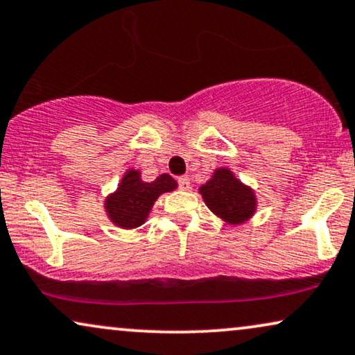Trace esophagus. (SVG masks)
<instances>
[{
	"mask_svg": "<svg viewBox=\"0 0 355 355\" xmlns=\"http://www.w3.org/2000/svg\"><path fill=\"white\" fill-rule=\"evenodd\" d=\"M178 184H179V187L182 189V191H189V189H191V179H189L187 176L178 178Z\"/></svg>",
	"mask_w": 355,
	"mask_h": 355,
	"instance_id": "esophagus-1",
	"label": "esophagus"
}]
</instances>
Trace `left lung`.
Returning a JSON list of instances; mask_svg holds the SVG:
<instances>
[{
    "mask_svg": "<svg viewBox=\"0 0 355 355\" xmlns=\"http://www.w3.org/2000/svg\"><path fill=\"white\" fill-rule=\"evenodd\" d=\"M199 192L207 207L230 225H241L256 211L254 191L243 184L228 168L215 169Z\"/></svg>",
    "mask_w": 355,
    "mask_h": 355,
    "instance_id": "obj_1",
    "label": "left lung"
}]
</instances>
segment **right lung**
I'll return each mask as SVG.
<instances>
[{"mask_svg": "<svg viewBox=\"0 0 355 355\" xmlns=\"http://www.w3.org/2000/svg\"><path fill=\"white\" fill-rule=\"evenodd\" d=\"M176 187L178 182L169 174H161L155 181L145 182L141 181L140 171L127 169L117 191L104 200L105 214L116 227L137 228L148 218L156 199Z\"/></svg>", "mask_w": 355, "mask_h": 355, "instance_id": "add662e5", "label": "right lung"}]
</instances>
